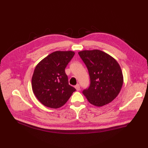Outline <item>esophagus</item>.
<instances>
[{"mask_svg":"<svg viewBox=\"0 0 148 148\" xmlns=\"http://www.w3.org/2000/svg\"><path fill=\"white\" fill-rule=\"evenodd\" d=\"M75 88L76 89V90L77 91H79V90H80V86H79V84H76V86H75Z\"/></svg>","mask_w":148,"mask_h":148,"instance_id":"esophagus-1","label":"esophagus"}]
</instances>
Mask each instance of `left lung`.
<instances>
[{"mask_svg":"<svg viewBox=\"0 0 148 148\" xmlns=\"http://www.w3.org/2000/svg\"><path fill=\"white\" fill-rule=\"evenodd\" d=\"M89 72L90 85L83 91L88 102L103 106L118 96L123 83L121 69L116 60L99 49L78 53Z\"/></svg>","mask_w":148,"mask_h":148,"instance_id":"1","label":"left lung"}]
</instances>
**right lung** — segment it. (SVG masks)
I'll return each mask as SVG.
<instances>
[{
  "label": "right lung",
  "instance_id": "1",
  "mask_svg": "<svg viewBox=\"0 0 148 148\" xmlns=\"http://www.w3.org/2000/svg\"><path fill=\"white\" fill-rule=\"evenodd\" d=\"M74 54L72 51H56L36 65L32 78V88L36 98L44 106L53 109L60 108L76 91L69 84L65 72Z\"/></svg>",
  "mask_w": 148,
  "mask_h": 148
}]
</instances>
